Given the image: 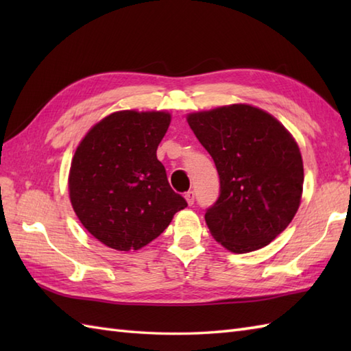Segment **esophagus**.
Listing matches in <instances>:
<instances>
[{"label": "esophagus", "instance_id": "34e87169", "mask_svg": "<svg viewBox=\"0 0 351 351\" xmlns=\"http://www.w3.org/2000/svg\"><path fill=\"white\" fill-rule=\"evenodd\" d=\"M184 197H185V200H187V204L191 206L193 204H195V193L193 191H187L184 195Z\"/></svg>", "mask_w": 351, "mask_h": 351}]
</instances>
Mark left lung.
<instances>
[{
	"label": "left lung",
	"mask_w": 351,
	"mask_h": 351,
	"mask_svg": "<svg viewBox=\"0 0 351 351\" xmlns=\"http://www.w3.org/2000/svg\"><path fill=\"white\" fill-rule=\"evenodd\" d=\"M187 122L220 176L219 199L205 213L211 235L234 253L271 243L302 199L303 161L293 136L247 104L191 113Z\"/></svg>",
	"instance_id": "8db88e82"
}]
</instances>
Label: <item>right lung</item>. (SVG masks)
Wrapping results in <instances>:
<instances>
[{"label": "right lung", "mask_w": 351, "mask_h": 351, "mask_svg": "<svg viewBox=\"0 0 351 351\" xmlns=\"http://www.w3.org/2000/svg\"><path fill=\"white\" fill-rule=\"evenodd\" d=\"M169 125L166 111H116L77 147L69 171L71 204L88 232L111 249H141L187 206L156 158Z\"/></svg>", "instance_id": "1"}]
</instances>
